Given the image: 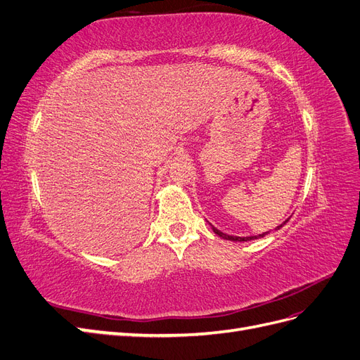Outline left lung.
<instances>
[{
	"label": "left lung",
	"mask_w": 360,
	"mask_h": 360,
	"mask_svg": "<svg viewBox=\"0 0 360 360\" xmlns=\"http://www.w3.org/2000/svg\"><path fill=\"white\" fill-rule=\"evenodd\" d=\"M288 222V219L285 221V222H282L279 226H276V230H279V228H282L284 226L285 224ZM212 226V230H213V233L214 234H217L219 237H222V238H225V240H231V242H249V240H255V238H261V237H264L266 234H269V231L267 233H263V234H258V236H249V237H238V236H230V234H225V233H222V231H219L217 230V228H214L213 225H210Z\"/></svg>",
	"instance_id": "obj_1"
}]
</instances>
